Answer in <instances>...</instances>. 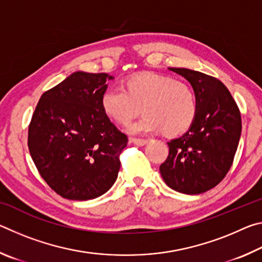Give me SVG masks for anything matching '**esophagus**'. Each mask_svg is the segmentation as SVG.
<instances>
[{"label":"esophagus","instance_id":"1","mask_svg":"<svg viewBox=\"0 0 262 262\" xmlns=\"http://www.w3.org/2000/svg\"><path fill=\"white\" fill-rule=\"evenodd\" d=\"M130 141L136 145H141V147L142 145H145L149 142L148 139H136V137H133V139H130Z\"/></svg>","mask_w":262,"mask_h":262}]
</instances>
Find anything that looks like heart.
<instances>
[{"label": "heart", "mask_w": 262, "mask_h": 262, "mask_svg": "<svg viewBox=\"0 0 262 262\" xmlns=\"http://www.w3.org/2000/svg\"><path fill=\"white\" fill-rule=\"evenodd\" d=\"M100 106L111 120L126 126L140 113L144 115L128 127L132 134L165 132L174 136L188 129L198 115L196 94L189 84L170 75L141 73L125 82L123 89L108 88Z\"/></svg>", "instance_id": "1"}]
</instances>
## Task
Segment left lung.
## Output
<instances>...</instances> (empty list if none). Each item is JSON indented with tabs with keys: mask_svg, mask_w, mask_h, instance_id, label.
<instances>
[{
	"mask_svg": "<svg viewBox=\"0 0 262 262\" xmlns=\"http://www.w3.org/2000/svg\"><path fill=\"white\" fill-rule=\"evenodd\" d=\"M168 69L190 83L199 110L189 129L167 142L170 151L159 172L177 192L201 194L219 185L232 165L242 134L241 111L220 79L186 68Z\"/></svg>",
	"mask_w": 262,
	"mask_h": 262,
	"instance_id": "obj_1",
	"label": "left lung"
}]
</instances>
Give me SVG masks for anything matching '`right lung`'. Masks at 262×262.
<instances>
[{
  "label": "right lung",
  "mask_w": 262,
  "mask_h": 262,
  "mask_svg": "<svg viewBox=\"0 0 262 262\" xmlns=\"http://www.w3.org/2000/svg\"><path fill=\"white\" fill-rule=\"evenodd\" d=\"M105 73L76 72L43 92L29 126L28 145L47 185L68 200L107 192L120 170L128 137L104 114Z\"/></svg>",
  "instance_id": "obj_1"
}]
</instances>
